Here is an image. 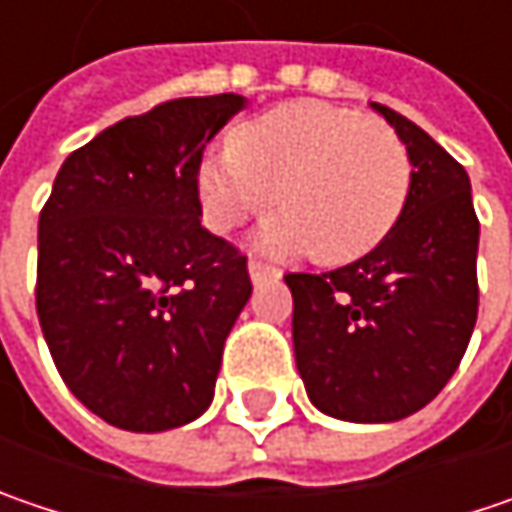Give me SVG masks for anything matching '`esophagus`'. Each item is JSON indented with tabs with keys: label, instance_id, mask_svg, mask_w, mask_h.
Masks as SVG:
<instances>
[{
	"label": "esophagus",
	"instance_id": "obj_1",
	"mask_svg": "<svg viewBox=\"0 0 512 512\" xmlns=\"http://www.w3.org/2000/svg\"><path fill=\"white\" fill-rule=\"evenodd\" d=\"M281 272L275 269V266H266V263H260V260H249V278H252V284H263V281H272V278H278Z\"/></svg>",
	"mask_w": 512,
	"mask_h": 512
}]
</instances>
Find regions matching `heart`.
<instances>
[{"label":"heart","instance_id":"b5f03b06","mask_svg":"<svg viewBox=\"0 0 512 512\" xmlns=\"http://www.w3.org/2000/svg\"><path fill=\"white\" fill-rule=\"evenodd\" d=\"M202 223L223 234L278 202L257 231L275 257L316 249L327 263L371 252L403 214L411 162L406 144L376 118L298 101L240 124L231 144L196 165Z\"/></svg>","mask_w":512,"mask_h":512}]
</instances>
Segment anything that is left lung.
<instances>
[{
    "label": "left lung",
    "mask_w": 512,
    "mask_h": 512,
    "mask_svg": "<svg viewBox=\"0 0 512 512\" xmlns=\"http://www.w3.org/2000/svg\"><path fill=\"white\" fill-rule=\"evenodd\" d=\"M371 106L414 167L400 220L353 263L284 275L307 397L347 423H394L432 403L478 318V217L466 170L400 112Z\"/></svg>",
    "instance_id": "obj_1"
}]
</instances>
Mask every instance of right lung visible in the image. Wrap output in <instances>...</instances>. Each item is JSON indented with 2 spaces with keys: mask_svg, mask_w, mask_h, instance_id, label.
I'll list each match as a JSON object with an SVG mask.
<instances>
[{
  "mask_svg": "<svg viewBox=\"0 0 512 512\" xmlns=\"http://www.w3.org/2000/svg\"><path fill=\"white\" fill-rule=\"evenodd\" d=\"M249 104L179 98L75 150L37 237V316L51 359L92 414L167 432L205 414L252 281L246 257L202 228L196 165Z\"/></svg>",
  "mask_w": 512,
  "mask_h": 512,
  "instance_id": "obj_1",
  "label": "right lung"
}]
</instances>
